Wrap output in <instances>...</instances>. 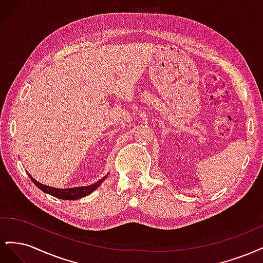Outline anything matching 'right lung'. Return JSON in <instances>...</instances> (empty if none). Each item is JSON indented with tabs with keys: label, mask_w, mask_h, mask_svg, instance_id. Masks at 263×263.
<instances>
[{
	"label": "right lung",
	"mask_w": 263,
	"mask_h": 263,
	"mask_svg": "<svg viewBox=\"0 0 263 263\" xmlns=\"http://www.w3.org/2000/svg\"><path fill=\"white\" fill-rule=\"evenodd\" d=\"M28 176H29L30 180L33 181L34 184L38 189L44 191L45 193H48L54 197H58V198H60V200H67V201L79 200V198L87 196L89 194H91L93 191L97 190L102 184V182L107 178V176L103 177L100 181L94 183V184L86 185V186H77V187H70V189H57V187H52V186L42 184L41 182L35 180L33 177L30 176V174H28Z\"/></svg>",
	"instance_id": "1"
}]
</instances>
